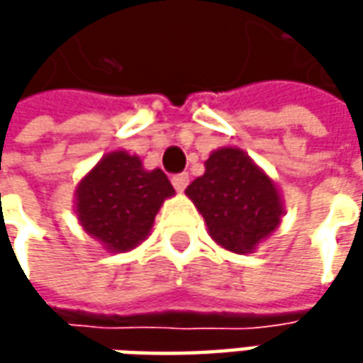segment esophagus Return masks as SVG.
I'll return each instance as SVG.
<instances>
[{"mask_svg": "<svg viewBox=\"0 0 363 363\" xmlns=\"http://www.w3.org/2000/svg\"><path fill=\"white\" fill-rule=\"evenodd\" d=\"M172 184H174V188L177 191H184V189L188 188L189 184V175L188 174H177L172 177Z\"/></svg>", "mask_w": 363, "mask_h": 363, "instance_id": "34e87169", "label": "esophagus"}]
</instances>
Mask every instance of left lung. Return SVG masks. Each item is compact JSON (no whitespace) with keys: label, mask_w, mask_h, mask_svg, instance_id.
Instances as JSON below:
<instances>
[{"label":"left lung","mask_w":363,"mask_h":363,"mask_svg":"<svg viewBox=\"0 0 363 363\" xmlns=\"http://www.w3.org/2000/svg\"><path fill=\"white\" fill-rule=\"evenodd\" d=\"M206 172L186 189L212 240L250 255L281 226L285 202L279 186L238 147H220L203 161Z\"/></svg>","instance_id":"8db88e82"}]
</instances>
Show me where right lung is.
I'll list each match as a JSON object with an SVG mask.
<instances>
[{"mask_svg": "<svg viewBox=\"0 0 363 363\" xmlns=\"http://www.w3.org/2000/svg\"><path fill=\"white\" fill-rule=\"evenodd\" d=\"M175 194L161 169H145L139 155L111 151L78 182L74 212L82 230L108 252H127L145 240L153 220Z\"/></svg>", "mask_w": 363, "mask_h": 363, "instance_id": "right-lung-1", "label": "right lung"}]
</instances>
